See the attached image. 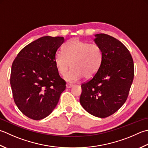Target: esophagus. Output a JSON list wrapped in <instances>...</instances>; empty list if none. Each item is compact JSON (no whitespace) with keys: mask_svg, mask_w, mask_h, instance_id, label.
Instances as JSON below:
<instances>
[{"mask_svg":"<svg viewBox=\"0 0 148 148\" xmlns=\"http://www.w3.org/2000/svg\"><path fill=\"white\" fill-rule=\"evenodd\" d=\"M72 86H73V85H72V84H70V83H66V87L67 88H71V87H72Z\"/></svg>","mask_w":148,"mask_h":148,"instance_id":"1","label":"esophagus"}]
</instances>
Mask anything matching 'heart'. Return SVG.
<instances>
[{"mask_svg": "<svg viewBox=\"0 0 148 148\" xmlns=\"http://www.w3.org/2000/svg\"><path fill=\"white\" fill-rule=\"evenodd\" d=\"M55 66L61 76L69 82H76L84 76L94 77L103 62V51L99 45L72 38L63 45L62 53H58L54 58Z\"/></svg>", "mask_w": 148, "mask_h": 148, "instance_id": "b5f03b06", "label": "heart"}]
</instances>
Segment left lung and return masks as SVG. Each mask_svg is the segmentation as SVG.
<instances>
[{"label":"left lung","instance_id":"left-lung-1","mask_svg":"<svg viewBox=\"0 0 148 148\" xmlns=\"http://www.w3.org/2000/svg\"><path fill=\"white\" fill-rule=\"evenodd\" d=\"M94 40L102 48L103 62L97 74L82 84L80 103L94 116L105 118L116 112L128 98L134 77V63L123 43L106 34Z\"/></svg>","mask_w":148,"mask_h":148}]
</instances>
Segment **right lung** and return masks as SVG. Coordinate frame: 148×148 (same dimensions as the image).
I'll list each match as a JSON object with an SVG mask.
<instances>
[{"label":"right lung","instance_id":"obj_1","mask_svg":"<svg viewBox=\"0 0 148 148\" xmlns=\"http://www.w3.org/2000/svg\"><path fill=\"white\" fill-rule=\"evenodd\" d=\"M63 42L62 36L40 38L23 48L12 63L10 84L14 101L32 119L47 117L66 88L54 62Z\"/></svg>","mask_w":148,"mask_h":148}]
</instances>
